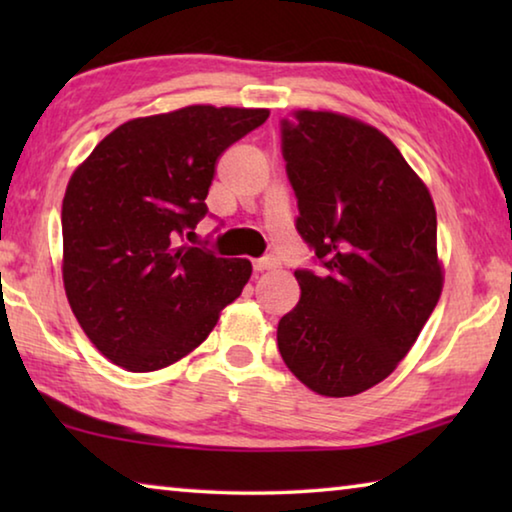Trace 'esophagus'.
I'll use <instances>...</instances> for the list:
<instances>
[{
    "instance_id": "obj_1",
    "label": "esophagus",
    "mask_w": 512,
    "mask_h": 512,
    "mask_svg": "<svg viewBox=\"0 0 512 512\" xmlns=\"http://www.w3.org/2000/svg\"><path fill=\"white\" fill-rule=\"evenodd\" d=\"M253 268L257 273H264V271H273V268H277V259L273 255L268 257H262V259H255L253 262Z\"/></svg>"
}]
</instances>
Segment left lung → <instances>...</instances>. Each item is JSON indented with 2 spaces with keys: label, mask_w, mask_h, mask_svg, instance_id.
<instances>
[{
  "label": "left lung",
  "mask_w": 512,
  "mask_h": 512,
  "mask_svg": "<svg viewBox=\"0 0 512 512\" xmlns=\"http://www.w3.org/2000/svg\"><path fill=\"white\" fill-rule=\"evenodd\" d=\"M282 155L323 271H296L277 348L314 393L359 395L409 354L443 293L436 207L400 149L341 112L293 110Z\"/></svg>",
  "instance_id": "obj_1"
}]
</instances>
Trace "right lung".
<instances>
[{"label": "right lung", "mask_w": 512, "mask_h": 512, "mask_svg": "<svg viewBox=\"0 0 512 512\" xmlns=\"http://www.w3.org/2000/svg\"><path fill=\"white\" fill-rule=\"evenodd\" d=\"M266 108L187 106L117 126L63 198V284L103 357L153 372L187 357L244 291L253 266L183 244L207 214L221 153Z\"/></svg>", "instance_id": "right-lung-1"}]
</instances>
